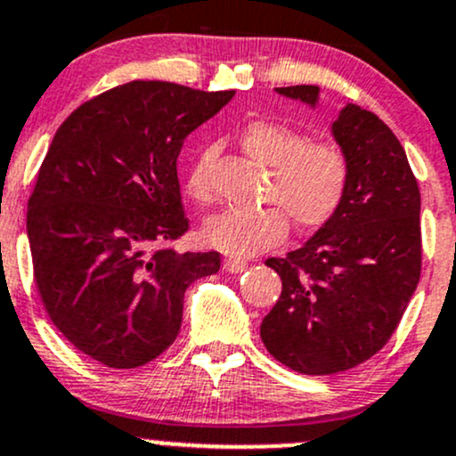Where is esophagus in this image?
<instances>
[{"label":"esophagus","mask_w":456,"mask_h":456,"mask_svg":"<svg viewBox=\"0 0 456 456\" xmlns=\"http://www.w3.org/2000/svg\"><path fill=\"white\" fill-rule=\"evenodd\" d=\"M247 268H248V264L242 262V259L227 257V259H224V262H223V270H227V273H232V274L242 273V270H247Z\"/></svg>","instance_id":"esophagus-1"}]
</instances>
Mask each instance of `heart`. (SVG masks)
<instances>
[{"instance_id":"b5f03b06","label":"heart","mask_w":456,"mask_h":456,"mask_svg":"<svg viewBox=\"0 0 456 456\" xmlns=\"http://www.w3.org/2000/svg\"><path fill=\"white\" fill-rule=\"evenodd\" d=\"M244 153L270 167L262 209H227L208 218L203 240L233 257H251L277 247L288 233V220L297 229H316L333 216L348 186V159L338 144L305 140L281 123L255 121L240 136ZM188 194L199 203L212 201L209 155L188 173Z\"/></svg>"}]
</instances>
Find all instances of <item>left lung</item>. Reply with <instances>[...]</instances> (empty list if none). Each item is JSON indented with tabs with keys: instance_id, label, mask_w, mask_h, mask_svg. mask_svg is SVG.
<instances>
[{
	"instance_id": "obj_1",
	"label": "left lung",
	"mask_w": 456,
	"mask_h": 456,
	"mask_svg": "<svg viewBox=\"0 0 456 456\" xmlns=\"http://www.w3.org/2000/svg\"><path fill=\"white\" fill-rule=\"evenodd\" d=\"M279 94L316 108L318 86ZM348 159L342 203L307 242L266 266L281 277L262 342L301 374H335L377 354L396 331L422 270L419 188L407 153L377 114L346 103L331 125Z\"/></svg>"
}]
</instances>
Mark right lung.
I'll list each match as a JSON object with an SVG mask.
<instances>
[{"label": "right lung", "instance_id": "1", "mask_svg": "<svg viewBox=\"0 0 456 456\" xmlns=\"http://www.w3.org/2000/svg\"><path fill=\"white\" fill-rule=\"evenodd\" d=\"M233 90L123 84L58 127L28 201L34 281L58 331L108 368L144 366L182 327L188 285L220 253H179L188 232L177 158Z\"/></svg>", "mask_w": 456, "mask_h": 456}]
</instances>
